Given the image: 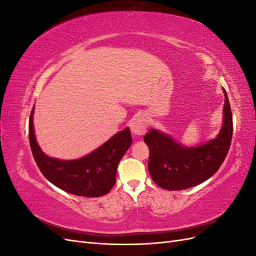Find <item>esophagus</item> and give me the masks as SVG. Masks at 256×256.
<instances>
[{
  "mask_svg": "<svg viewBox=\"0 0 256 256\" xmlns=\"http://www.w3.org/2000/svg\"><path fill=\"white\" fill-rule=\"evenodd\" d=\"M131 132H132L136 136H141L146 132L147 128V120L144 116H138L136 118L130 125Z\"/></svg>",
  "mask_w": 256,
  "mask_h": 256,
  "instance_id": "obj_1",
  "label": "esophagus"
}]
</instances>
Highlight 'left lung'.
Segmentation results:
<instances>
[{"label":"left lung","instance_id":"8db88e82","mask_svg":"<svg viewBox=\"0 0 256 256\" xmlns=\"http://www.w3.org/2000/svg\"><path fill=\"white\" fill-rule=\"evenodd\" d=\"M224 116L219 134L196 147H186L171 136L150 129L144 136L150 148L148 171L152 180L166 190L194 187L210 178L226 159L233 136V116L228 94L223 88Z\"/></svg>","mask_w":256,"mask_h":256}]
</instances>
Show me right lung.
I'll return each mask as SVG.
<instances>
[{"label": "right lung", "instance_id": "right-lung-1", "mask_svg": "<svg viewBox=\"0 0 256 256\" xmlns=\"http://www.w3.org/2000/svg\"><path fill=\"white\" fill-rule=\"evenodd\" d=\"M33 113L34 108L30 115V145L42 175L58 188L74 196L96 198L106 194L115 184L122 157L132 143L129 128L120 131L88 156L76 160H58L48 157L37 144Z\"/></svg>", "mask_w": 256, "mask_h": 256}]
</instances>
